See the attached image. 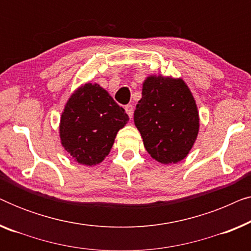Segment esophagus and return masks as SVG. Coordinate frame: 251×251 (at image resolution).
Returning <instances> with one entry per match:
<instances>
[{
	"instance_id": "34e87169",
	"label": "esophagus",
	"mask_w": 251,
	"mask_h": 251,
	"mask_svg": "<svg viewBox=\"0 0 251 251\" xmlns=\"http://www.w3.org/2000/svg\"><path fill=\"white\" fill-rule=\"evenodd\" d=\"M125 109H126V114L129 115V118L131 119V118H132V115H133V106L129 104V105H126V106Z\"/></svg>"
}]
</instances>
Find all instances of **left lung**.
<instances>
[{
    "label": "left lung",
    "instance_id": "1",
    "mask_svg": "<svg viewBox=\"0 0 251 251\" xmlns=\"http://www.w3.org/2000/svg\"><path fill=\"white\" fill-rule=\"evenodd\" d=\"M133 121L147 153L163 164L187 156L200 126L197 102L183 78L160 74L144 81Z\"/></svg>",
    "mask_w": 251,
    "mask_h": 251
}]
</instances>
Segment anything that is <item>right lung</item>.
<instances>
[{
    "label": "right lung",
    "instance_id": "add662e5",
    "mask_svg": "<svg viewBox=\"0 0 251 251\" xmlns=\"http://www.w3.org/2000/svg\"><path fill=\"white\" fill-rule=\"evenodd\" d=\"M128 121L105 89L85 83L72 94L61 113V145L77 163L95 166L108 155L116 133Z\"/></svg>",
    "mask_w": 251,
    "mask_h": 251
}]
</instances>
